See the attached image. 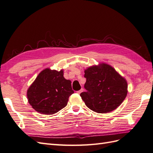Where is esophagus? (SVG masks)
<instances>
[{
	"mask_svg": "<svg viewBox=\"0 0 153 153\" xmlns=\"http://www.w3.org/2000/svg\"><path fill=\"white\" fill-rule=\"evenodd\" d=\"M83 91V88H81V90H79V91H77V94H80Z\"/></svg>",
	"mask_w": 153,
	"mask_h": 153,
	"instance_id": "esophagus-1",
	"label": "esophagus"
}]
</instances>
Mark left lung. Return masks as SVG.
Here are the masks:
<instances>
[{
  "label": "left lung",
  "mask_w": 153,
  "mask_h": 153,
  "mask_svg": "<svg viewBox=\"0 0 153 153\" xmlns=\"http://www.w3.org/2000/svg\"><path fill=\"white\" fill-rule=\"evenodd\" d=\"M87 92L80 94L87 107L97 113L115 110L122 103L128 92L127 81L112 66L100 62L85 70Z\"/></svg>",
  "instance_id": "8db88e82"
}]
</instances>
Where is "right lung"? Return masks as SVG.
I'll list each match as a JSON object with an SVG mask.
<instances>
[{
	"label": "right lung",
	"mask_w": 153,
	"mask_h": 153,
	"mask_svg": "<svg viewBox=\"0 0 153 153\" xmlns=\"http://www.w3.org/2000/svg\"><path fill=\"white\" fill-rule=\"evenodd\" d=\"M64 70L46 68L38 74L27 91V98L39 113L53 114L66 106L74 93L71 81L63 76Z\"/></svg>",
	"instance_id": "1"
}]
</instances>
